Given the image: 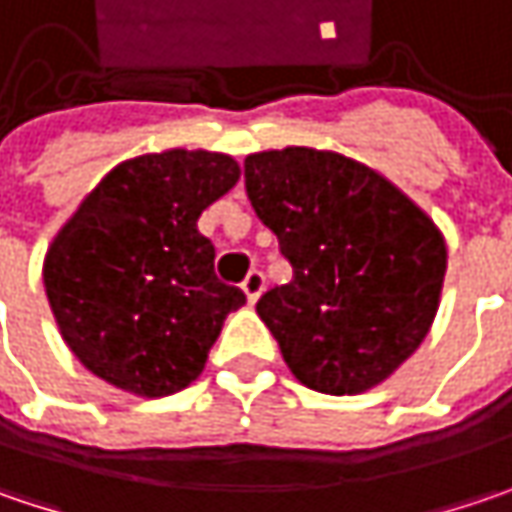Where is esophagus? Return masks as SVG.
Segmentation results:
<instances>
[{
	"mask_svg": "<svg viewBox=\"0 0 512 512\" xmlns=\"http://www.w3.org/2000/svg\"><path fill=\"white\" fill-rule=\"evenodd\" d=\"M263 284H266V281H263V275H260V272H249V275H246V281H243V295H246V301H249V304H255L257 298H260Z\"/></svg>",
	"mask_w": 512,
	"mask_h": 512,
	"instance_id": "obj_1",
	"label": "esophagus"
}]
</instances>
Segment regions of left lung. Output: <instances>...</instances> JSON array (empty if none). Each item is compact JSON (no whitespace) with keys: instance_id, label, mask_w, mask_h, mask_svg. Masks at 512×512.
<instances>
[{"instance_id":"8db88e82","label":"left lung","mask_w":512,"mask_h":512,"mask_svg":"<svg viewBox=\"0 0 512 512\" xmlns=\"http://www.w3.org/2000/svg\"><path fill=\"white\" fill-rule=\"evenodd\" d=\"M246 194L292 266L260 295L292 376L321 394H362L426 339L446 275L432 217L368 165L333 150L246 156Z\"/></svg>"}]
</instances>
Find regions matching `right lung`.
Here are the masks:
<instances>
[{"label":"right lung","mask_w":512,"mask_h":512,"mask_svg":"<svg viewBox=\"0 0 512 512\" xmlns=\"http://www.w3.org/2000/svg\"><path fill=\"white\" fill-rule=\"evenodd\" d=\"M240 165L211 150L127 159L51 240L43 284L77 362L136 397H167L202 374L228 313L246 304L214 275L199 214Z\"/></svg>","instance_id":"obj_1"}]
</instances>
